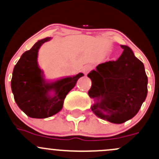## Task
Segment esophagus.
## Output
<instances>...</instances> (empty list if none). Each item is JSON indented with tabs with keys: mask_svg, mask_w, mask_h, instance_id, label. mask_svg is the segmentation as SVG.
Wrapping results in <instances>:
<instances>
[{
	"mask_svg": "<svg viewBox=\"0 0 159 159\" xmlns=\"http://www.w3.org/2000/svg\"><path fill=\"white\" fill-rule=\"evenodd\" d=\"M91 69H92V66H90V65H87V66H85L84 67V68H83V72H84L85 75H87Z\"/></svg>",
	"mask_w": 159,
	"mask_h": 159,
	"instance_id": "1",
	"label": "esophagus"
}]
</instances>
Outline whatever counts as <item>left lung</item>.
Listing matches in <instances>:
<instances>
[{"mask_svg":"<svg viewBox=\"0 0 159 159\" xmlns=\"http://www.w3.org/2000/svg\"><path fill=\"white\" fill-rule=\"evenodd\" d=\"M116 61L98 65L88 75L92 81L88 91L97 102L91 107L96 116L120 124L139 112L148 93L144 65L126 46Z\"/></svg>","mask_w":159,"mask_h":159,"instance_id":"left-lung-1","label":"left lung"}]
</instances>
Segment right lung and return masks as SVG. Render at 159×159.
<instances>
[{
  "instance_id": "right-lung-1",
  "label": "right lung",
  "mask_w": 159,
  "mask_h": 159,
  "mask_svg": "<svg viewBox=\"0 0 159 159\" xmlns=\"http://www.w3.org/2000/svg\"><path fill=\"white\" fill-rule=\"evenodd\" d=\"M51 38L39 40L30 49L26 51L13 71L11 89L17 106L28 116L43 119L53 116L61 110L68 93L76 84L82 73L75 76L48 83L43 78V71L37 63L40 46ZM53 96H49L51 91Z\"/></svg>"
}]
</instances>
